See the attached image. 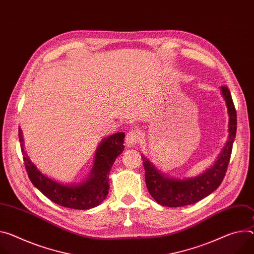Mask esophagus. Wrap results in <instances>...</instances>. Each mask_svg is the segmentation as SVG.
I'll list each match as a JSON object with an SVG mask.
<instances>
[{"label": "esophagus", "instance_id": "1", "mask_svg": "<svg viewBox=\"0 0 254 254\" xmlns=\"http://www.w3.org/2000/svg\"><path fill=\"white\" fill-rule=\"evenodd\" d=\"M139 141H140V136H139V133H137L136 130L131 129L127 133V136H126L127 146H134V145L139 143Z\"/></svg>", "mask_w": 254, "mask_h": 254}]
</instances>
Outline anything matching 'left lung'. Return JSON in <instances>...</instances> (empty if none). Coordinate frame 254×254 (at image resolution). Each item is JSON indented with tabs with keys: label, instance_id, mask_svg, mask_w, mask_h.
I'll return each instance as SVG.
<instances>
[{
	"label": "left lung",
	"instance_id": "obj_1",
	"mask_svg": "<svg viewBox=\"0 0 254 254\" xmlns=\"http://www.w3.org/2000/svg\"><path fill=\"white\" fill-rule=\"evenodd\" d=\"M229 114V136L213 166L194 177L174 178L163 174L142 155L145 167L146 186L152 197L164 206H184L197 202L216 190L222 183L232 153L237 129V114L231 93L226 86L221 88Z\"/></svg>",
	"mask_w": 254,
	"mask_h": 254
}]
</instances>
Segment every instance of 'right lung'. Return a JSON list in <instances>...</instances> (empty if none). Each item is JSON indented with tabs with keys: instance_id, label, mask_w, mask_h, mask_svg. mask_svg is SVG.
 I'll return each mask as SVG.
<instances>
[{
	"instance_id": "right-lung-1",
	"label": "right lung",
	"mask_w": 254,
	"mask_h": 254,
	"mask_svg": "<svg viewBox=\"0 0 254 254\" xmlns=\"http://www.w3.org/2000/svg\"><path fill=\"white\" fill-rule=\"evenodd\" d=\"M125 132L108 135L97 147L94 164L88 178L77 184H64L43 173L32 163L24 151V140L19 127V141L28 177L33 186L52 201L75 210H89L99 205L107 196L109 172L115 159L122 154Z\"/></svg>"
}]
</instances>
